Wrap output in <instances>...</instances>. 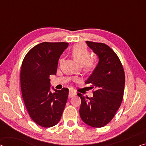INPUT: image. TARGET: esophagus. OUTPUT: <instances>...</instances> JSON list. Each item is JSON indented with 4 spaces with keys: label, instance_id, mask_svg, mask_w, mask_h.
Here are the masks:
<instances>
[{
    "label": "esophagus",
    "instance_id": "obj_1",
    "mask_svg": "<svg viewBox=\"0 0 146 146\" xmlns=\"http://www.w3.org/2000/svg\"><path fill=\"white\" fill-rule=\"evenodd\" d=\"M76 95V92H74L73 90H70L69 92V98H72L73 96H75Z\"/></svg>",
    "mask_w": 146,
    "mask_h": 146
}]
</instances>
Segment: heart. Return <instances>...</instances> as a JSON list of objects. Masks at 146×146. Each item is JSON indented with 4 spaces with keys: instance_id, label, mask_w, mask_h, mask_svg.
I'll return each instance as SVG.
<instances>
[{
    "instance_id": "b5f03b06",
    "label": "heart",
    "mask_w": 146,
    "mask_h": 146,
    "mask_svg": "<svg viewBox=\"0 0 146 146\" xmlns=\"http://www.w3.org/2000/svg\"><path fill=\"white\" fill-rule=\"evenodd\" d=\"M72 54L73 58L80 65L84 64V67L87 70H91L95 66L94 59H87L88 57V50L85 45L82 44H77L72 48Z\"/></svg>"
}]
</instances>
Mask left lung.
I'll return each mask as SVG.
<instances>
[{"instance_id":"8db88e82","label":"left lung","mask_w":146,"mask_h":146,"mask_svg":"<svg viewBox=\"0 0 146 146\" xmlns=\"http://www.w3.org/2000/svg\"><path fill=\"white\" fill-rule=\"evenodd\" d=\"M88 46L98 56V64L85 81L94 88L93 97L81 99L80 118L92 127H103L112 120L123 100L125 76L123 66L115 52L104 43L86 41Z\"/></svg>"}]
</instances>
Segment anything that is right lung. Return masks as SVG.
Returning a JSON list of instances; mask_svg holds the SVG:
<instances>
[{"instance_id": "1", "label": "right lung", "mask_w": 146, "mask_h": 146, "mask_svg": "<svg viewBox=\"0 0 146 146\" xmlns=\"http://www.w3.org/2000/svg\"><path fill=\"white\" fill-rule=\"evenodd\" d=\"M69 43H40L27 52L21 67L20 82L25 106L32 120L42 127L57 125L66 106L69 89L50 91V75H56L58 60Z\"/></svg>"}]
</instances>
